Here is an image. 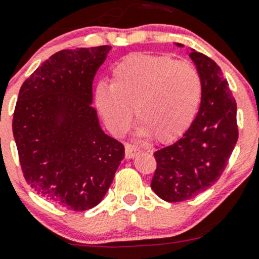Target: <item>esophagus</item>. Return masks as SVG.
Instances as JSON below:
<instances>
[{"label":"esophagus","instance_id":"1","mask_svg":"<svg viewBox=\"0 0 259 259\" xmlns=\"http://www.w3.org/2000/svg\"><path fill=\"white\" fill-rule=\"evenodd\" d=\"M138 153H139V149L137 146L130 144L125 145V156H126V159L134 158V156H137Z\"/></svg>","mask_w":259,"mask_h":259}]
</instances>
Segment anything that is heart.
<instances>
[{
  "instance_id": "1",
  "label": "heart",
  "mask_w": 259,
  "mask_h": 259,
  "mask_svg": "<svg viewBox=\"0 0 259 259\" xmlns=\"http://www.w3.org/2000/svg\"><path fill=\"white\" fill-rule=\"evenodd\" d=\"M203 81L189 62L168 56L132 55L114 65L111 83L96 86L95 103L114 135H122L137 115L140 137L160 143L182 137L199 109Z\"/></svg>"
}]
</instances>
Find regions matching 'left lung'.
Returning <instances> with one entry per match:
<instances>
[{"label": "left lung", "mask_w": 259, "mask_h": 259, "mask_svg": "<svg viewBox=\"0 0 259 259\" xmlns=\"http://www.w3.org/2000/svg\"><path fill=\"white\" fill-rule=\"evenodd\" d=\"M189 56L203 81L199 111L178 142L154 153L156 169L150 187L170 203L190 199L211 187L238 140L237 104L221 67L202 52L192 50Z\"/></svg>", "instance_id": "8db88e82"}]
</instances>
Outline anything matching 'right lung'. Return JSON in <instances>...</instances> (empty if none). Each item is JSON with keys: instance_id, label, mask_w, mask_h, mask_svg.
<instances>
[{"instance_id": "right-lung-1", "label": "right lung", "mask_w": 259, "mask_h": 259, "mask_svg": "<svg viewBox=\"0 0 259 259\" xmlns=\"http://www.w3.org/2000/svg\"><path fill=\"white\" fill-rule=\"evenodd\" d=\"M111 46L52 55L18 93L12 132L27 184L69 210L98 205L124 159L93 108V81Z\"/></svg>"}]
</instances>
